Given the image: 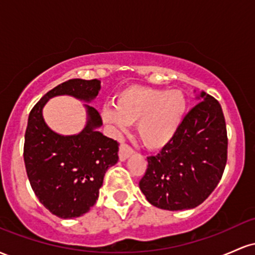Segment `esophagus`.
I'll list each match as a JSON object with an SVG mask.
<instances>
[{"label":"esophagus","mask_w":255,"mask_h":255,"mask_svg":"<svg viewBox=\"0 0 255 255\" xmlns=\"http://www.w3.org/2000/svg\"><path fill=\"white\" fill-rule=\"evenodd\" d=\"M133 148L130 147L129 145L127 144H122L120 146V150H119V157L121 160H126L128 157L130 156L131 153H133Z\"/></svg>","instance_id":"1"}]
</instances>
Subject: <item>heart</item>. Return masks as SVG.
Segmentation results:
<instances>
[{"mask_svg": "<svg viewBox=\"0 0 255 255\" xmlns=\"http://www.w3.org/2000/svg\"><path fill=\"white\" fill-rule=\"evenodd\" d=\"M187 109L186 96L180 90L134 86L122 91L115 107H104L103 120L118 131L137 125V135L146 147H164L176 135Z\"/></svg>", "mask_w": 255, "mask_h": 255, "instance_id": "obj_1", "label": "heart"}]
</instances>
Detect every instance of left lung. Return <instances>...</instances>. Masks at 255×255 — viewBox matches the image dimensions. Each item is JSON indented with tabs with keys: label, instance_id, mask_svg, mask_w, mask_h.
Segmentation results:
<instances>
[{
	"label": "left lung",
	"instance_id": "left-lung-1",
	"mask_svg": "<svg viewBox=\"0 0 255 255\" xmlns=\"http://www.w3.org/2000/svg\"><path fill=\"white\" fill-rule=\"evenodd\" d=\"M174 139L147 157L139 182L147 201L169 211L194 209L215 191L228 158L227 126L217 99L201 92Z\"/></svg>",
	"mask_w": 255,
	"mask_h": 255
}]
</instances>
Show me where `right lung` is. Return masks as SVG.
Wrapping results in <instances>:
<instances>
[{
    "label": "right lung",
    "instance_id": "obj_1",
    "mask_svg": "<svg viewBox=\"0 0 255 255\" xmlns=\"http://www.w3.org/2000/svg\"><path fill=\"white\" fill-rule=\"evenodd\" d=\"M97 79H71L44 95L32 108L25 133L24 160L36 197L57 217H80L96 204L108 169L119 160V142L96 128L102 118L93 107L85 104L87 124L77 135H60L43 119L46 102L56 96H72L91 102L97 97Z\"/></svg>",
    "mask_w": 255,
    "mask_h": 255
}]
</instances>
